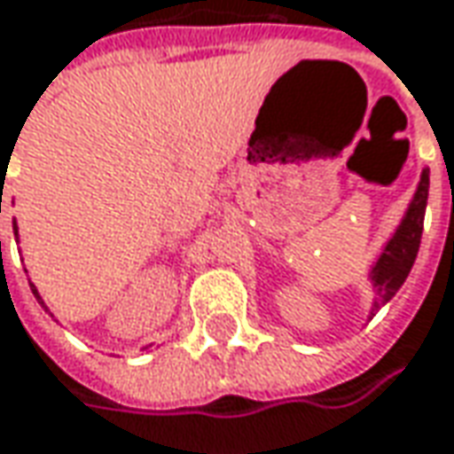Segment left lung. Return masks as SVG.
<instances>
[{
	"mask_svg": "<svg viewBox=\"0 0 454 454\" xmlns=\"http://www.w3.org/2000/svg\"><path fill=\"white\" fill-rule=\"evenodd\" d=\"M427 195H429V169L424 168L419 175L417 190L406 206L404 215L399 221V226L394 228V233L388 236L379 256L373 259V264L368 269L365 279L371 282L376 300L371 305L368 320L376 315L379 307H384L406 282L417 251H419V241H422V228H424V210H427Z\"/></svg>",
	"mask_w": 454,
	"mask_h": 454,
	"instance_id": "left-lung-1",
	"label": "left lung"
}]
</instances>
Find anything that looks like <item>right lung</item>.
<instances>
[{
	"label": "right lung",
	"instance_id": "obj_1",
	"mask_svg": "<svg viewBox=\"0 0 454 454\" xmlns=\"http://www.w3.org/2000/svg\"><path fill=\"white\" fill-rule=\"evenodd\" d=\"M0 213H2V192H0ZM12 228H14V239H17V241H20V233H17V221H14V223H12ZM0 254H2V241H0ZM30 286H32V294H35V300H37V302H40V305L45 307V312H50L48 305H45V300H43V297H40V292H37V286L32 285V282H30ZM50 317H52V312H50Z\"/></svg>",
	"mask_w": 454,
	"mask_h": 454
}]
</instances>
